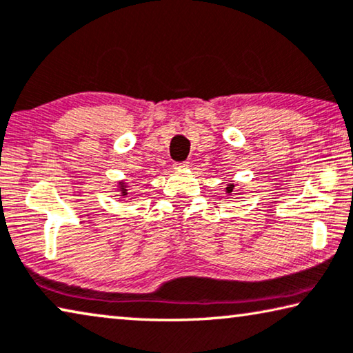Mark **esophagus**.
<instances>
[{"label": "esophagus", "mask_w": 353, "mask_h": 353, "mask_svg": "<svg viewBox=\"0 0 353 353\" xmlns=\"http://www.w3.org/2000/svg\"><path fill=\"white\" fill-rule=\"evenodd\" d=\"M173 167H175L176 170H184V169H188V167H189V162H186V161H184V162H175V165H173Z\"/></svg>", "instance_id": "obj_1"}]
</instances>
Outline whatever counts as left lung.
Segmentation results:
<instances>
[{"instance_id":"left-lung-1","label":"left lung","mask_w":353,"mask_h":353,"mask_svg":"<svg viewBox=\"0 0 353 353\" xmlns=\"http://www.w3.org/2000/svg\"><path fill=\"white\" fill-rule=\"evenodd\" d=\"M233 188H235V184H232V183H230V184H229V186H227V188H225V189H227V192H229V194H230V192L233 191Z\"/></svg>"}]
</instances>
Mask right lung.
Wrapping results in <instances>:
<instances>
[{"instance_id": "right-lung-1", "label": "right lung", "mask_w": 353, "mask_h": 353, "mask_svg": "<svg viewBox=\"0 0 353 353\" xmlns=\"http://www.w3.org/2000/svg\"><path fill=\"white\" fill-rule=\"evenodd\" d=\"M120 191H121V195H128V189H126V184H124L123 181H120Z\"/></svg>"}]
</instances>
